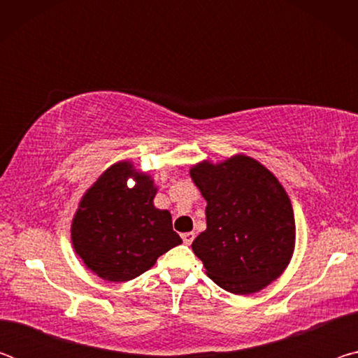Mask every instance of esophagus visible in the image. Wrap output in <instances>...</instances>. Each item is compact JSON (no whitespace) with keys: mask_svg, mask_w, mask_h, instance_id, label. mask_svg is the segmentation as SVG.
Here are the masks:
<instances>
[{"mask_svg":"<svg viewBox=\"0 0 358 358\" xmlns=\"http://www.w3.org/2000/svg\"><path fill=\"white\" fill-rule=\"evenodd\" d=\"M194 237H196V234H194V232H186V234L181 235V238H183L185 245H191V243H192V240H194Z\"/></svg>","mask_w":358,"mask_h":358,"instance_id":"34e87169","label":"esophagus"}]
</instances>
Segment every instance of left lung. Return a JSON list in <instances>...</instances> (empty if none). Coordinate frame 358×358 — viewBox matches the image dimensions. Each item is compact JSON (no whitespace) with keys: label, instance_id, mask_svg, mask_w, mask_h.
<instances>
[{"label":"left lung","instance_id":"obj_1","mask_svg":"<svg viewBox=\"0 0 358 358\" xmlns=\"http://www.w3.org/2000/svg\"><path fill=\"white\" fill-rule=\"evenodd\" d=\"M189 175L207 201V229L191 246L210 280L238 295L278 280L292 259L295 220L275 175L246 155L202 161Z\"/></svg>","mask_w":358,"mask_h":358}]
</instances>
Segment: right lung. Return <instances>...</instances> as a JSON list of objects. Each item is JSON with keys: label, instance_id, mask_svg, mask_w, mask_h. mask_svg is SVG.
Listing matches in <instances>:
<instances>
[{"label": "right lung", "instance_id": "add662e5", "mask_svg": "<svg viewBox=\"0 0 358 358\" xmlns=\"http://www.w3.org/2000/svg\"><path fill=\"white\" fill-rule=\"evenodd\" d=\"M136 181L127 186V180ZM155 180L131 161L107 169L83 194L72 217L71 240L87 268L106 281L134 280L181 243L167 210L155 207Z\"/></svg>", "mask_w": 358, "mask_h": 358}]
</instances>
